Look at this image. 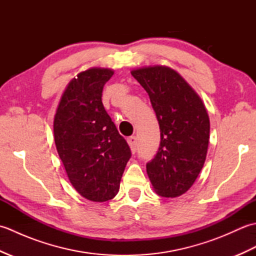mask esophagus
Segmentation results:
<instances>
[{
  "instance_id": "obj_1",
  "label": "esophagus",
  "mask_w": 256,
  "mask_h": 256,
  "mask_svg": "<svg viewBox=\"0 0 256 256\" xmlns=\"http://www.w3.org/2000/svg\"><path fill=\"white\" fill-rule=\"evenodd\" d=\"M128 143L130 145V148H131L132 153L134 154L135 152H136V146H138V138L135 136H131L128 138Z\"/></svg>"
}]
</instances>
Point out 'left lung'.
Segmentation results:
<instances>
[{
	"label": "left lung",
	"instance_id": "8db88e82",
	"mask_svg": "<svg viewBox=\"0 0 256 256\" xmlns=\"http://www.w3.org/2000/svg\"><path fill=\"white\" fill-rule=\"evenodd\" d=\"M148 94L160 130V145L146 172L155 192L176 198L187 192L202 170L210 121L201 98L176 70L148 66L131 72Z\"/></svg>",
	"mask_w": 256,
	"mask_h": 256
}]
</instances>
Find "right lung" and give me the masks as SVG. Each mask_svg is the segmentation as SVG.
I'll list each match as a JSON object with an SVG mask.
<instances>
[{
    "label": "right lung",
    "instance_id": "1",
    "mask_svg": "<svg viewBox=\"0 0 256 256\" xmlns=\"http://www.w3.org/2000/svg\"><path fill=\"white\" fill-rule=\"evenodd\" d=\"M113 74L99 67L79 72L67 84L54 118V138L69 180L94 202L116 197L131 157L101 99Z\"/></svg>",
    "mask_w": 256,
    "mask_h": 256
}]
</instances>
